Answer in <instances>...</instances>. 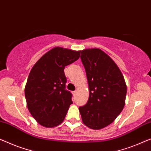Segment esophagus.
<instances>
[{
	"instance_id": "1",
	"label": "esophagus",
	"mask_w": 151,
	"mask_h": 151,
	"mask_svg": "<svg viewBox=\"0 0 151 151\" xmlns=\"http://www.w3.org/2000/svg\"><path fill=\"white\" fill-rule=\"evenodd\" d=\"M76 93H77V91H73V95L74 96H75L76 95Z\"/></svg>"
}]
</instances>
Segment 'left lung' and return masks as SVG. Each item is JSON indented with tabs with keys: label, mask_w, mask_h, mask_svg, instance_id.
Returning a JSON list of instances; mask_svg holds the SVG:
<instances>
[{
	"label": "left lung",
	"mask_w": 151,
	"mask_h": 151,
	"mask_svg": "<svg viewBox=\"0 0 151 151\" xmlns=\"http://www.w3.org/2000/svg\"><path fill=\"white\" fill-rule=\"evenodd\" d=\"M81 59L89 91L87 104L78 108L83 123L92 129H103L123 111L127 85L116 63L100 49H83Z\"/></svg>",
	"instance_id": "8db88e82"
}]
</instances>
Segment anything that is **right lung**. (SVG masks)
Wrapping results in <instances>:
<instances>
[{"label":"right lung","mask_w":151,"mask_h":151,"mask_svg":"<svg viewBox=\"0 0 151 151\" xmlns=\"http://www.w3.org/2000/svg\"><path fill=\"white\" fill-rule=\"evenodd\" d=\"M81 51L55 47L35 63L25 86L27 107L31 115L43 127H57L64 121L72 94L65 89V66L76 61Z\"/></svg>","instance_id":"obj_1"}]
</instances>
